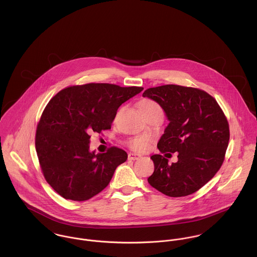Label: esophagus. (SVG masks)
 Here are the masks:
<instances>
[{
	"mask_svg": "<svg viewBox=\"0 0 257 257\" xmlns=\"http://www.w3.org/2000/svg\"><path fill=\"white\" fill-rule=\"evenodd\" d=\"M127 157H128L130 160H138V159L141 158L142 156H141L140 154H136V153H128Z\"/></svg>",
	"mask_w": 257,
	"mask_h": 257,
	"instance_id": "1",
	"label": "esophagus"
}]
</instances>
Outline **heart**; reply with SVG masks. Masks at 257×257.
<instances>
[{"label":"heart","mask_w":257,"mask_h":257,"mask_svg":"<svg viewBox=\"0 0 257 257\" xmlns=\"http://www.w3.org/2000/svg\"><path fill=\"white\" fill-rule=\"evenodd\" d=\"M139 108L145 116H147L148 114H151V113H156V112L163 114L162 107L157 102L149 98L142 99L139 102ZM151 142H152V139L150 136H142V137H136V138L130 139L126 142V146L134 151L144 152L148 148Z\"/></svg>","instance_id":"b5f03b06"}]
</instances>
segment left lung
Segmentation results:
<instances>
[{"mask_svg":"<svg viewBox=\"0 0 257 257\" xmlns=\"http://www.w3.org/2000/svg\"><path fill=\"white\" fill-rule=\"evenodd\" d=\"M143 96L157 102L169 119L159 151L178 152L172 164L160 154L150 157L154 171L148 183L169 197L197 192L220 170L228 146L229 126L220 105L207 92L180 85L149 88Z\"/></svg>","mask_w":257,"mask_h":257,"instance_id":"left-lung-1","label":"left lung"}]
</instances>
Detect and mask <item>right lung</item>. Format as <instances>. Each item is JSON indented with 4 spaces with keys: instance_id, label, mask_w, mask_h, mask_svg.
<instances>
[{
    "instance_id": "right-lung-1",
    "label": "right lung",
    "mask_w": 257,
    "mask_h": 257,
    "mask_svg": "<svg viewBox=\"0 0 257 257\" xmlns=\"http://www.w3.org/2000/svg\"><path fill=\"white\" fill-rule=\"evenodd\" d=\"M143 90L88 83L69 86L48 102L37 123L36 149L42 174L57 194L86 201L109 185L127 154L115 147L90 152V134L110 130L118 107Z\"/></svg>"
}]
</instances>
